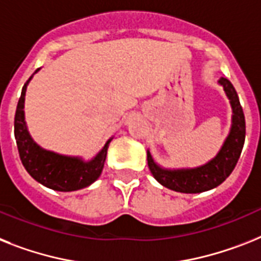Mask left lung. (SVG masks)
Listing matches in <instances>:
<instances>
[{"label":"left lung","instance_id":"8db88e82","mask_svg":"<svg viewBox=\"0 0 261 261\" xmlns=\"http://www.w3.org/2000/svg\"><path fill=\"white\" fill-rule=\"evenodd\" d=\"M219 84L224 88L232 108V126L220 152L215 159L197 168L165 169L154 163L150 152H146L150 173L165 188L181 193H200L216 188L232 173L242 154L245 140V117L239 96L228 79L221 77Z\"/></svg>","mask_w":261,"mask_h":261}]
</instances>
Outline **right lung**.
<instances>
[{
  "mask_svg": "<svg viewBox=\"0 0 261 261\" xmlns=\"http://www.w3.org/2000/svg\"><path fill=\"white\" fill-rule=\"evenodd\" d=\"M30 80L32 77L22 87L14 116V137L22 165L36 181L55 191L72 192L89 187L100 177L107 159L108 146L112 139L108 140L104 148L90 161H84L80 157L62 156L50 150L42 149L30 137L25 124L23 102Z\"/></svg>",
  "mask_w": 261,
  "mask_h": 261,
  "instance_id": "right-lung-1",
  "label": "right lung"
}]
</instances>
